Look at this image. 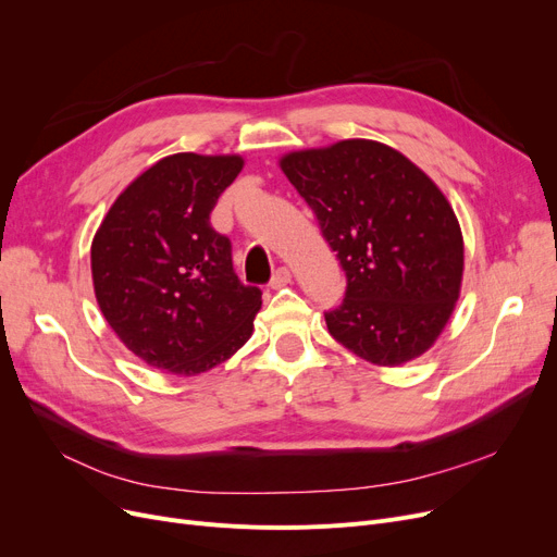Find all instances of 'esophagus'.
I'll list each match as a JSON object with an SVG mask.
<instances>
[{
	"label": "esophagus",
	"mask_w": 557,
	"mask_h": 557,
	"mask_svg": "<svg viewBox=\"0 0 557 557\" xmlns=\"http://www.w3.org/2000/svg\"><path fill=\"white\" fill-rule=\"evenodd\" d=\"M287 283H293V272H289L287 268H278L270 281V287L272 289H278V287H285Z\"/></svg>",
	"instance_id": "esophagus-1"
}]
</instances>
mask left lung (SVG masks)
<instances>
[{
	"instance_id": "8db88e82",
	"label": "left lung",
	"mask_w": 557,
	"mask_h": 557,
	"mask_svg": "<svg viewBox=\"0 0 557 557\" xmlns=\"http://www.w3.org/2000/svg\"><path fill=\"white\" fill-rule=\"evenodd\" d=\"M281 170L347 276L342 304L324 312L331 335L381 367L431 349L465 268L460 224L437 185L404 153L360 138L293 151Z\"/></svg>"
}]
</instances>
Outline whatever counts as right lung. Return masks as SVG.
I'll use <instances>...</instances> for the list:
<instances>
[{"label": "right lung", "mask_w": 557, "mask_h": 557, "mask_svg": "<svg viewBox=\"0 0 557 557\" xmlns=\"http://www.w3.org/2000/svg\"><path fill=\"white\" fill-rule=\"evenodd\" d=\"M243 165L240 156H168L115 199L92 240L106 322L163 372H208L251 337L262 293L240 283L231 240L210 226Z\"/></svg>", "instance_id": "add662e5"}]
</instances>
